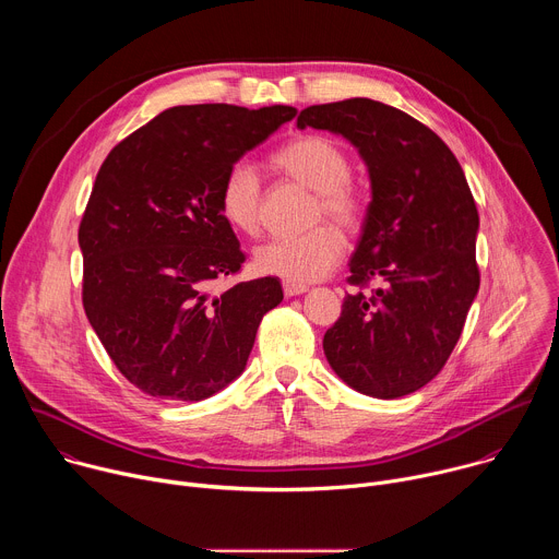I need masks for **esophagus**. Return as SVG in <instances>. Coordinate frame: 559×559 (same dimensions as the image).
<instances>
[{"label": "esophagus", "mask_w": 559, "mask_h": 559, "mask_svg": "<svg viewBox=\"0 0 559 559\" xmlns=\"http://www.w3.org/2000/svg\"><path fill=\"white\" fill-rule=\"evenodd\" d=\"M307 292V285H294V283H283V294L287 298L292 296H298V294H305Z\"/></svg>", "instance_id": "esophagus-1"}]
</instances>
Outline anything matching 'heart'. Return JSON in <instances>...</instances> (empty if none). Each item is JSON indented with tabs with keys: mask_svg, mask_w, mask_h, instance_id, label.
Returning <instances> with one entry per match:
<instances>
[{
	"mask_svg": "<svg viewBox=\"0 0 559 559\" xmlns=\"http://www.w3.org/2000/svg\"><path fill=\"white\" fill-rule=\"evenodd\" d=\"M270 166L276 175L313 192L311 223L328 217L349 236L362 229L369 203L349 179L352 158L347 150L332 136L298 134L270 156ZM218 210L231 229L246 236L259 234L263 188L252 166L234 164L227 168L218 186ZM333 226L321 224L305 234L272 238L254 254L257 272L294 285L323 278L341 261L345 248L341 231Z\"/></svg>",
	"mask_w": 559,
	"mask_h": 559,
	"instance_id": "1",
	"label": "heart"
}]
</instances>
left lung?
<instances>
[{"mask_svg":"<svg viewBox=\"0 0 559 559\" xmlns=\"http://www.w3.org/2000/svg\"><path fill=\"white\" fill-rule=\"evenodd\" d=\"M296 126L347 136L371 179L347 276L356 289L323 338L325 356L360 393H414L447 365L480 287V218L466 177L431 128L373 99L309 106Z\"/></svg>","mask_w":559,"mask_h":559,"instance_id":"obj_1","label":"left lung"}]
</instances>
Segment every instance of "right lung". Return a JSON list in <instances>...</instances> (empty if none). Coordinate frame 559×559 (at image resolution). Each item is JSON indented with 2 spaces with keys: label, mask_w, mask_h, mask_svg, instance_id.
Wrapping results in <instances>:
<instances>
[{
  "label": "right lung",
  "mask_w": 559,
  "mask_h": 559,
  "mask_svg": "<svg viewBox=\"0 0 559 559\" xmlns=\"http://www.w3.org/2000/svg\"><path fill=\"white\" fill-rule=\"evenodd\" d=\"M296 115L289 106H177L119 141L79 223L82 302L121 376L197 403L246 369L278 278L216 283L246 252L218 210L229 166Z\"/></svg>",
  "instance_id": "right-lung-1"
}]
</instances>
